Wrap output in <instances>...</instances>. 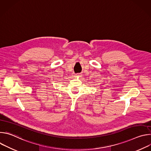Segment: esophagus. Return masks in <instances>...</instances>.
I'll return each mask as SVG.
<instances>
[{"instance_id":"obj_1","label":"esophagus","mask_w":151,"mask_h":151,"mask_svg":"<svg viewBox=\"0 0 151 151\" xmlns=\"http://www.w3.org/2000/svg\"><path fill=\"white\" fill-rule=\"evenodd\" d=\"M76 76H80L81 75H80V74H76Z\"/></svg>"}]
</instances>
